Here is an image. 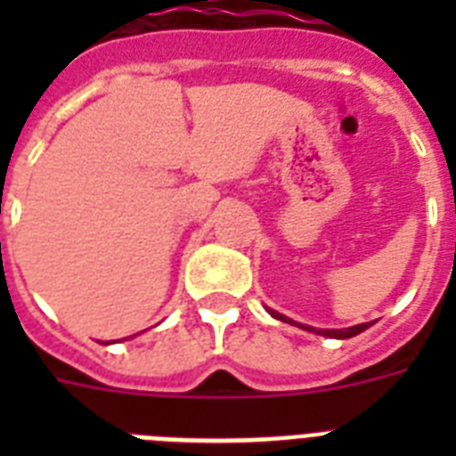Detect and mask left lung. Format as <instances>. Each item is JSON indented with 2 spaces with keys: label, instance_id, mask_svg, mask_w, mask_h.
I'll return each instance as SVG.
<instances>
[{
  "label": "left lung",
  "instance_id": "left-lung-1",
  "mask_svg": "<svg viewBox=\"0 0 456 456\" xmlns=\"http://www.w3.org/2000/svg\"><path fill=\"white\" fill-rule=\"evenodd\" d=\"M269 313H272L276 320L289 322V324H294L292 320L283 317L281 313H273V310H269ZM297 326H301V324H297ZM368 326H372V324H370V322H365V324H356V326H352V329H322V331H315V329H310V326H304V329H305V331L320 333V336H326V338H342V340H345V338H354V336H358V333H363Z\"/></svg>",
  "mask_w": 456,
  "mask_h": 456
}]
</instances>
